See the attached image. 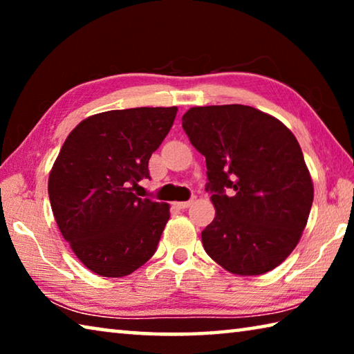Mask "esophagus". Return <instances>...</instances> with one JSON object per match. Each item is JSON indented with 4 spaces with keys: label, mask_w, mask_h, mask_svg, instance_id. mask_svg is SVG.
<instances>
[{
    "label": "esophagus",
    "mask_w": 354,
    "mask_h": 354,
    "mask_svg": "<svg viewBox=\"0 0 354 354\" xmlns=\"http://www.w3.org/2000/svg\"><path fill=\"white\" fill-rule=\"evenodd\" d=\"M190 205H192V200H189V201H178V203H175V206H176V207H179V209H187Z\"/></svg>",
    "instance_id": "1"
}]
</instances>
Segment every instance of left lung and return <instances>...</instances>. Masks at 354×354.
Instances as JSON below:
<instances>
[{
	"label": "left lung",
	"instance_id": "obj_1",
	"mask_svg": "<svg viewBox=\"0 0 354 354\" xmlns=\"http://www.w3.org/2000/svg\"><path fill=\"white\" fill-rule=\"evenodd\" d=\"M189 140L206 158L215 218L203 247L225 270L254 277L278 267L301 239L314 185L295 136L251 106L190 107Z\"/></svg>",
	"mask_w": 354,
	"mask_h": 354
}]
</instances>
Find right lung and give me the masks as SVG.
Returning <instances> with one entry per match:
<instances>
[{
    "instance_id": "obj_1",
    "label": "right lung",
    "mask_w": 354,
    "mask_h": 354,
    "mask_svg": "<svg viewBox=\"0 0 354 354\" xmlns=\"http://www.w3.org/2000/svg\"><path fill=\"white\" fill-rule=\"evenodd\" d=\"M178 107L92 115L71 131L48 179L56 223L84 266L106 278L142 267L158 248L170 206L134 194Z\"/></svg>"
}]
</instances>
